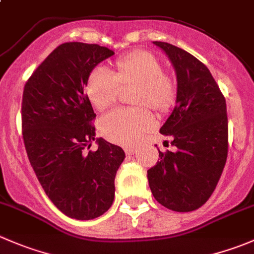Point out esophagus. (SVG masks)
Masks as SVG:
<instances>
[{
	"label": "esophagus",
	"instance_id": "esophagus-1",
	"mask_svg": "<svg viewBox=\"0 0 254 254\" xmlns=\"http://www.w3.org/2000/svg\"><path fill=\"white\" fill-rule=\"evenodd\" d=\"M125 152H127V155H134L135 152H136V149H132V147H127V149H125Z\"/></svg>",
	"mask_w": 254,
	"mask_h": 254
}]
</instances>
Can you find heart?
Here are the masks:
<instances>
[{"instance_id": "1", "label": "heart", "mask_w": 254, "mask_h": 254, "mask_svg": "<svg viewBox=\"0 0 254 254\" xmlns=\"http://www.w3.org/2000/svg\"><path fill=\"white\" fill-rule=\"evenodd\" d=\"M130 103L136 107H149L155 112H166L174 103L176 89L171 78L164 73L161 62L145 51L134 52L118 59L112 73L95 68L88 75L85 90L97 110L112 107L120 89H132ZM154 120L146 109L114 110L99 122L102 136L115 144L132 146L151 130Z\"/></svg>"}]
</instances>
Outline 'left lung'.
I'll use <instances>...</instances> for the list:
<instances>
[{"mask_svg": "<svg viewBox=\"0 0 254 254\" xmlns=\"http://www.w3.org/2000/svg\"><path fill=\"white\" fill-rule=\"evenodd\" d=\"M167 56L177 80L176 100L160 132L172 136L174 152L147 170L155 200L176 212L197 210L210 198L227 160L226 100L203 63L166 42H152Z\"/></svg>", "mask_w": 254, "mask_h": 254, "instance_id": "1", "label": "left lung"}]
</instances>
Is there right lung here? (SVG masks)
<instances>
[{
    "instance_id": "1",
    "label": "right lung",
    "mask_w": 254,
    "mask_h": 254,
    "mask_svg": "<svg viewBox=\"0 0 254 254\" xmlns=\"http://www.w3.org/2000/svg\"><path fill=\"white\" fill-rule=\"evenodd\" d=\"M114 52L69 42L57 47L29 77L22 98V130L29 162L57 208L75 220L107 212L125 159L120 146L95 139V118L85 94L88 75ZM95 141L97 152L85 151Z\"/></svg>"
}]
</instances>
